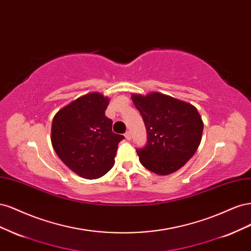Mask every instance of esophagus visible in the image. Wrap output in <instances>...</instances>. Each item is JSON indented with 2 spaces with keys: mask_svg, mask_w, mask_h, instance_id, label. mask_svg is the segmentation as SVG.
<instances>
[{
  "mask_svg": "<svg viewBox=\"0 0 251 251\" xmlns=\"http://www.w3.org/2000/svg\"><path fill=\"white\" fill-rule=\"evenodd\" d=\"M125 136H126V138L127 140H131V133H130V132H126V133L125 134Z\"/></svg>",
  "mask_w": 251,
  "mask_h": 251,
  "instance_id": "34e87169",
  "label": "esophagus"
}]
</instances>
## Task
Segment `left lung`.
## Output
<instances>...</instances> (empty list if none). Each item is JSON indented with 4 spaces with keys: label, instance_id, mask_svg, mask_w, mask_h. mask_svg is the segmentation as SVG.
<instances>
[{
    "label": "left lung",
    "instance_id": "1",
    "mask_svg": "<svg viewBox=\"0 0 251 251\" xmlns=\"http://www.w3.org/2000/svg\"><path fill=\"white\" fill-rule=\"evenodd\" d=\"M146 125L148 142L138 149L140 163L160 176L181 169L200 146L203 121L193 104L159 92L133 94Z\"/></svg>",
    "mask_w": 251,
    "mask_h": 251
}]
</instances>
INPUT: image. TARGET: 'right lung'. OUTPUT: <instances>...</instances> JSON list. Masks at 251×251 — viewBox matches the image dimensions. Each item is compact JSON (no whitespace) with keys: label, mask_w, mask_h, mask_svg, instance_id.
<instances>
[{"label":"right lung","mask_w":251,"mask_h":251,"mask_svg":"<svg viewBox=\"0 0 251 251\" xmlns=\"http://www.w3.org/2000/svg\"><path fill=\"white\" fill-rule=\"evenodd\" d=\"M109 97L92 92L60 109L52 121L51 142L55 153L79 177L97 179L115 162L118 143L125 137L112 132L104 115Z\"/></svg>","instance_id":"1"}]
</instances>
